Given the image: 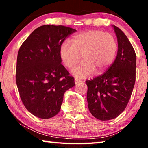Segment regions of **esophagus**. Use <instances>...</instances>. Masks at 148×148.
I'll return each instance as SVG.
<instances>
[{
  "instance_id": "esophagus-1",
  "label": "esophagus",
  "mask_w": 148,
  "mask_h": 148,
  "mask_svg": "<svg viewBox=\"0 0 148 148\" xmlns=\"http://www.w3.org/2000/svg\"><path fill=\"white\" fill-rule=\"evenodd\" d=\"M82 81H81L80 79H75V84H79V83H80Z\"/></svg>"
}]
</instances>
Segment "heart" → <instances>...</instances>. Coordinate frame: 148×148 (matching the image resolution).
I'll use <instances>...</instances> for the list:
<instances>
[{"mask_svg":"<svg viewBox=\"0 0 148 148\" xmlns=\"http://www.w3.org/2000/svg\"><path fill=\"white\" fill-rule=\"evenodd\" d=\"M117 52V42L113 35L101 30L83 32L74 36L72 44L68 41L61 44L59 56L64 65L71 69L82 57L84 60L72 70L76 77L84 79L96 70L104 72L112 63Z\"/></svg>","mask_w":148,"mask_h":148,"instance_id":"heart-1","label":"heart"}]
</instances>
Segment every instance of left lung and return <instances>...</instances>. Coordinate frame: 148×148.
Masks as SVG:
<instances>
[{
    "mask_svg": "<svg viewBox=\"0 0 148 148\" xmlns=\"http://www.w3.org/2000/svg\"><path fill=\"white\" fill-rule=\"evenodd\" d=\"M118 42L114 62L102 75L86 81L89 110L101 121L115 119L123 112L135 82L136 54L126 35L112 25Z\"/></svg>",
    "mask_w": 148,
    "mask_h": 148,
    "instance_id": "obj_1",
    "label": "left lung"
}]
</instances>
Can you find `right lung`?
<instances>
[{
  "label": "right lung",
  "mask_w": 148,
  "mask_h": 148,
  "mask_svg": "<svg viewBox=\"0 0 148 148\" xmlns=\"http://www.w3.org/2000/svg\"><path fill=\"white\" fill-rule=\"evenodd\" d=\"M75 29L62 25L40 26L30 34L17 54L16 83L26 109L40 119L58 114L64 92L74 78L61 64L59 48Z\"/></svg>",
  "instance_id": "add662e5"
}]
</instances>
